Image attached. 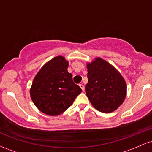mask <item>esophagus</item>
Here are the masks:
<instances>
[{
    "label": "esophagus",
    "mask_w": 152,
    "mask_h": 152,
    "mask_svg": "<svg viewBox=\"0 0 152 152\" xmlns=\"http://www.w3.org/2000/svg\"><path fill=\"white\" fill-rule=\"evenodd\" d=\"M79 86H80V88H81V89H82V91H84V86H83V85L82 84V83H81V84H79Z\"/></svg>",
    "instance_id": "obj_1"
}]
</instances>
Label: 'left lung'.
Here are the masks:
<instances>
[{"label": "left lung", "instance_id": "1", "mask_svg": "<svg viewBox=\"0 0 152 152\" xmlns=\"http://www.w3.org/2000/svg\"><path fill=\"white\" fill-rule=\"evenodd\" d=\"M86 96L98 111L111 113L118 109L126 95L124 78L112 65L101 58L87 64Z\"/></svg>", "mask_w": 152, "mask_h": 152}]
</instances>
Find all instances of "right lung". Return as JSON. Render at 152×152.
<instances>
[{"label": "right lung", "mask_w": 152, "mask_h": 152, "mask_svg": "<svg viewBox=\"0 0 152 152\" xmlns=\"http://www.w3.org/2000/svg\"><path fill=\"white\" fill-rule=\"evenodd\" d=\"M69 62L61 56L47 62L33 81L31 98L41 112L50 116L62 114L82 91L68 72Z\"/></svg>", "instance_id": "1"}]
</instances>
